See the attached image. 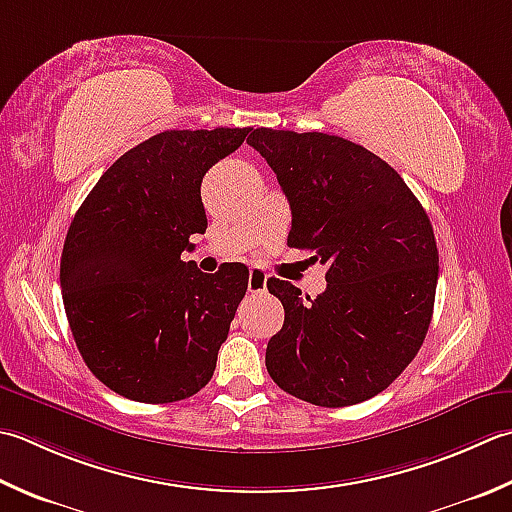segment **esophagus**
<instances>
[{
	"label": "esophagus",
	"instance_id": "esophagus-1",
	"mask_svg": "<svg viewBox=\"0 0 512 512\" xmlns=\"http://www.w3.org/2000/svg\"><path fill=\"white\" fill-rule=\"evenodd\" d=\"M266 282H268V277L262 273V270L253 268L248 273V290H250V293H266Z\"/></svg>",
	"mask_w": 512,
	"mask_h": 512
}]
</instances>
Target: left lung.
I'll list each match as a JSON object with an SVG mask.
<instances>
[{
	"instance_id": "left-lung-1",
	"label": "left lung",
	"mask_w": 512,
	"mask_h": 512,
	"mask_svg": "<svg viewBox=\"0 0 512 512\" xmlns=\"http://www.w3.org/2000/svg\"><path fill=\"white\" fill-rule=\"evenodd\" d=\"M246 142L288 197V246L326 264L315 299L270 277L284 326L270 337L273 382L326 408L375 397L413 362L435 306L439 255L424 206L393 166L326 133L255 128Z\"/></svg>"
}]
</instances>
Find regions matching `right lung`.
Returning <instances> with one entry per match:
<instances>
[{"instance_id": "obj_1", "label": "right lung", "mask_w": 512, "mask_h": 512, "mask_svg": "<svg viewBox=\"0 0 512 512\" xmlns=\"http://www.w3.org/2000/svg\"><path fill=\"white\" fill-rule=\"evenodd\" d=\"M250 128L164 130L99 177L70 222L59 282L99 382L144 404L202 390L248 288L244 264L206 275L182 253L204 233L202 179Z\"/></svg>"}]
</instances>
